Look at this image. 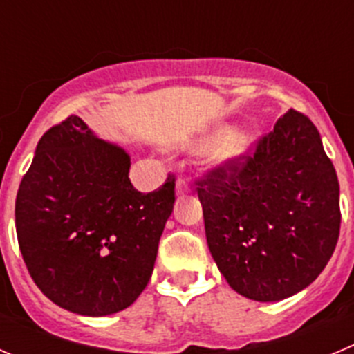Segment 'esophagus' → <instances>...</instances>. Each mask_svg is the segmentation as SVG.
Instances as JSON below:
<instances>
[{"mask_svg": "<svg viewBox=\"0 0 354 354\" xmlns=\"http://www.w3.org/2000/svg\"><path fill=\"white\" fill-rule=\"evenodd\" d=\"M175 189H177V194H187L191 191V186L189 184H187V180L186 179H183V177H180V179H177V186H175Z\"/></svg>", "mask_w": 354, "mask_h": 354, "instance_id": "obj_1", "label": "esophagus"}]
</instances>
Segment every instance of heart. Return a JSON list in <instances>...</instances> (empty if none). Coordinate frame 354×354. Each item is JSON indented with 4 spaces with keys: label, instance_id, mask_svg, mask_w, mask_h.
Here are the masks:
<instances>
[{
    "label": "heart",
    "instance_id": "b5f03b06",
    "mask_svg": "<svg viewBox=\"0 0 354 354\" xmlns=\"http://www.w3.org/2000/svg\"><path fill=\"white\" fill-rule=\"evenodd\" d=\"M222 133H224V130L215 132V136H212L210 142L221 139ZM248 146H250V137L245 136V133H231V136H227L218 144L217 151H215V158L221 163H234V161L241 160L245 156Z\"/></svg>",
    "mask_w": 354,
    "mask_h": 354
}]
</instances>
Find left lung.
I'll use <instances>...</instances> for the list:
<instances>
[{
	"label": "left lung",
	"instance_id": "1",
	"mask_svg": "<svg viewBox=\"0 0 354 354\" xmlns=\"http://www.w3.org/2000/svg\"><path fill=\"white\" fill-rule=\"evenodd\" d=\"M205 234L233 290L281 301L311 285L341 230L339 180L306 114L288 109L234 163L196 180Z\"/></svg>",
	"mask_w": 354,
	"mask_h": 354
}]
</instances>
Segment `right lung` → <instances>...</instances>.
I'll use <instances>...</instances> for the list:
<instances>
[{
    "label": "right lung",
    "instance_id": "1",
    "mask_svg": "<svg viewBox=\"0 0 354 354\" xmlns=\"http://www.w3.org/2000/svg\"><path fill=\"white\" fill-rule=\"evenodd\" d=\"M129 171V154L71 114L43 133L20 180V254L39 290L67 311L113 315L133 304L151 280L175 175L146 194Z\"/></svg>",
    "mask_w": 354,
    "mask_h": 354
}]
</instances>
